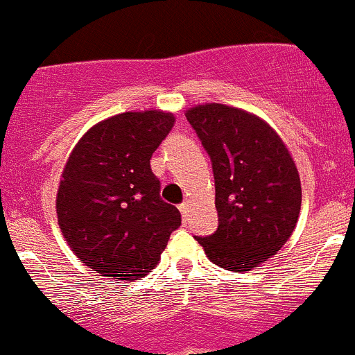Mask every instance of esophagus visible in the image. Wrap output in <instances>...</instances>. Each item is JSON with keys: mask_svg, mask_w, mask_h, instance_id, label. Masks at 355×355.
I'll list each match as a JSON object with an SVG mask.
<instances>
[{"mask_svg": "<svg viewBox=\"0 0 355 355\" xmlns=\"http://www.w3.org/2000/svg\"><path fill=\"white\" fill-rule=\"evenodd\" d=\"M180 211H181V216H183V220L187 222L188 214H190V206H188V204H181Z\"/></svg>", "mask_w": 355, "mask_h": 355, "instance_id": "1", "label": "esophagus"}]
</instances>
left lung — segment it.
Instances as JSON below:
<instances>
[{"mask_svg": "<svg viewBox=\"0 0 355 355\" xmlns=\"http://www.w3.org/2000/svg\"><path fill=\"white\" fill-rule=\"evenodd\" d=\"M211 156L218 229L197 237L213 264L234 272L262 266L288 241L301 211V180L284 139L237 107L202 103L184 112Z\"/></svg>", "mask_w": 355, "mask_h": 355, "instance_id": "8db88e82", "label": "left lung"}]
</instances>
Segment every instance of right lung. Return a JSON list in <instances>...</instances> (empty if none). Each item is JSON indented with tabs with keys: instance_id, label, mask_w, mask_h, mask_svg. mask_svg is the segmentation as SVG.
Returning <instances> with one entry per match:
<instances>
[{
	"instance_id": "1",
	"label": "right lung",
	"mask_w": 355,
	"mask_h": 355,
	"mask_svg": "<svg viewBox=\"0 0 355 355\" xmlns=\"http://www.w3.org/2000/svg\"><path fill=\"white\" fill-rule=\"evenodd\" d=\"M172 112H121L96 123L71 149L56 195L58 223L87 268L114 279H137L160 260L178 207L160 199L153 153L174 126Z\"/></svg>"
}]
</instances>
